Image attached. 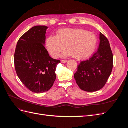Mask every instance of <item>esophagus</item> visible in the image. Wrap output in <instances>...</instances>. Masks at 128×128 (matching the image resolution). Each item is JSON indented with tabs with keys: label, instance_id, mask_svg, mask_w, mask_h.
<instances>
[{
	"label": "esophagus",
	"instance_id": "1",
	"mask_svg": "<svg viewBox=\"0 0 128 128\" xmlns=\"http://www.w3.org/2000/svg\"><path fill=\"white\" fill-rule=\"evenodd\" d=\"M67 62V60H61V63H66V62Z\"/></svg>",
	"mask_w": 128,
	"mask_h": 128
}]
</instances>
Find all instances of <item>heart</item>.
I'll use <instances>...</instances> for the list:
<instances>
[{
  "label": "heart",
  "mask_w": 128,
  "mask_h": 128,
  "mask_svg": "<svg viewBox=\"0 0 128 128\" xmlns=\"http://www.w3.org/2000/svg\"><path fill=\"white\" fill-rule=\"evenodd\" d=\"M96 44L94 34L82 29H61L56 36H50L46 40L48 51L54 58H56L66 47L68 51L63 53L62 56L72 55L75 59H83L93 52Z\"/></svg>",
  "instance_id": "b5f03b06"
}]
</instances>
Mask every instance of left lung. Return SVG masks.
<instances>
[{
    "label": "left lung",
    "mask_w": 128,
    "mask_h": 128,
    "mask_svg": "<svg viewBox=\"0 0 128 128\" xmlns=\"http://www.w3.org/2000/svg\"><path fill=\"white\" fill-rule=\"evenodd\" d=\"M98 51L86 60L81 61L74 74L80 88L86 92H94L102 89L110 76L113 67V55L109 41L100 34Z\"/></svg>",
    "instance_id": "8db88e82"
}]
</instances>
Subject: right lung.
Returning <instances> with one entry per match:
<instances>
[{
	"label": "right lung",
	"instance_id": "right-lung-1",
	"mask_svg": "<svg viewBox=\"0 0 128 128\" xmlns=\"http://www.w3.org/2000/svg\"><path fill=\"white\" fill-rule=\"evenodd\" d=\"M48 26L32 27L20 38L14 61L17 75L22 83L34 93H42L52 88L56 79L59 60L53 59L44 47Z\"/></svg>",
	"mask_w": 128,
	"mask_h": 128
}]
</instances>
